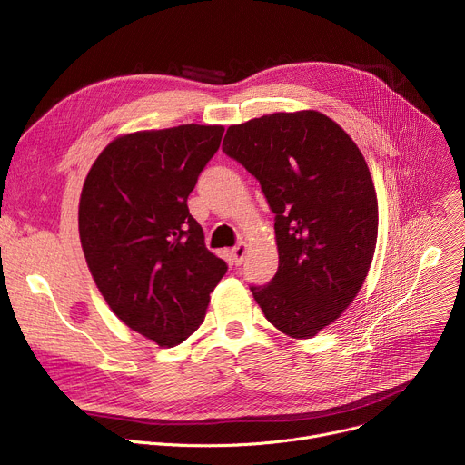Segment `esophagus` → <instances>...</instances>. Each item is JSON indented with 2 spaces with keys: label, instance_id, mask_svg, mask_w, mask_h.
<instances>
[{
  "label": "esophagus",
  "instance_id": "1",
  "mask_svg": "<svg viewBox=\"0 0 465 465\" xmlns=\"http://www.w3.org/2000/svg\"><path fill=\"white\" fill-rule=\"evenodd\" d=\"M246 252H248V244L246 242H239L237 246H233L232 248V258H233V263L235 265H241L242 262H244V258H246Z\"/></svg>",
  "mask_w": 465,
  "mask_h": 465
}]
</instances>
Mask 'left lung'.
<instances>
[{"label":"left lung","instance_id":"left-lung-1","mask_svg":"<svg viewBox=\"0 0 465 465\" xmlns=\"http://www.w3.org/2000/svg\"><path fill=\"white\" fill-rule=\"evenodd\" d=\"M223 150L260 180L276 213L278 271L250 291L282 333L310 340L352 304L372 263L378 200L365 157L313 109L230 125Z\"/></svg>","mask_w":465,"mask_h":465}]
</instances>
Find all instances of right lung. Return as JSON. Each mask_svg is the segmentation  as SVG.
Masks as SVG:
<instances>
[{"instance_id":"1","label":"right lung","mask_w":465,"mask_h":465,"mask_svg":"<svg viewBox=\"0 0 465 465\" xmlns=\"http://www.w3.org/2000/svg\"><path fill=\"white\" fill-rule=\"evenodd\" d=\"M224 125L183 124L111 141L79 198V239L113 313L159 347L203 322L226 263L205 248L187 198L221 146Z\"/></svg>"}]
</instances>
